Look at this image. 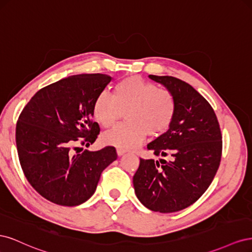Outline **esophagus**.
<instances>
[{"label":"esophagus","mask_w":252,"mask_h":252,"mask_svg":"<svg viewBox=\"0 0 252 252\" xmlns=\"http://www.w3.org/2000/svg\"><path fill=\"white\" fill-rule=\"evenodd\" d=\"M126 152V150H124V149H121V148H118L117 149V154H118V156H123L124 154Z\"/></svg>","instance_id":"1"}]
</instances>
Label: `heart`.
Segmentation results:
<instances>
[{
	"mask_svg": "<svg viewBox=\"0 0 252 252\" xmlns=\"http://www.w3.org/2000/svg\"><path fill=\"white\" fill-rule=\"evenodd\" d=\"M127 123L105 132L102 141L121 149H132L145 136L165 132L172 123L177 110L174 95L167 89L140 77L121 80L114 87V94L101 93L94 103V118L101 126L108 128L118 121L121 110H126Z\"/></svg>",
	"mask_w": 252,
	"mask_h": 252,
	"instance_id": "heart-1",
	"label": "heart"
}]
</instances>
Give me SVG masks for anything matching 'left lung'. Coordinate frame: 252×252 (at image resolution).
Returning a JSON list of instances; mask_svg holds the SVG:
<instances>
[{"mask_svg": "<svg viewBox=\"0 0 252 252\" xmlns=\"http://www.w3.org/2000/svg\"><path fill=\"white\" fill-rule=\"evenodd\" d=\"M177 102L168 130L147 145L165 159L140 158L133 175L135 195L152 211L177 212L187 208L207 190L222 157V134L217 116L206 98L188 83L168 75L150 74Z\"/></svg>", "mask_w": 252, "mask_h": 252, "instance_id": "obj_1", "label": "left lung"}]
</instances>
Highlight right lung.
Returning a JSON list of instances; mask_svg holds the SVG:
<instances>
[{"label": "right lung", "instance_id": "obj_1", "mask_svg": "<svg viewBox=\"0 0 252 252\" xmlns=\"http://www.w3.org/2000/svg\"><path fill=\"white\" fill-rule=\"evenodd\" d=\"M111 77L71 75L40 89L22 110L16 142L22 169L36 192L61 206H78L95 191L103 170L116 161V148L84 150L100 133L94 103Z\"/></svg>", "mask_w": 252, "mask_h": 252}]
</instances>
